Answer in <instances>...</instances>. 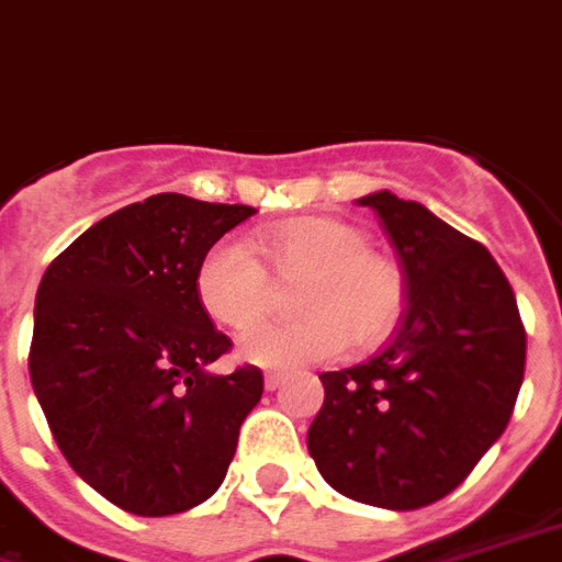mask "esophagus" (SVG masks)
<instances>
[{"instance_id":"34e87169","label":"esophagus","mask_w":562,"mask_h":562,"mask_svg":"<svg viewBox=\"0 0 562 562\" xmlns=\"http://www.w3.org/2000/svg\"><path fill=\"white\" fill-rule=\"evenodd\" d=\"M281 383H284V374H281V371H269V374L263 376L266 392H276V389L281 386Z\"/></svg>"}]
</instances>
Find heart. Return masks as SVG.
Listing matches in <instances>:
<instances>
[{"mask_svg":"<svg viewBox=\"0 0 562 562\" xmlns=\"http://www.w3.org/2000/svg\"><path fill=\"white\" fill-rule=\"evenodd\" d=\"M254 248L279 280L303 278V317L255 327L268 307L271 282L245 241H215L196 263L194 293L209 321L224 329L254 330L239 338V356L260 368L326 362L356 341L374 347L404 311V272L386 254L368 248L366 231L341 218L305 215L254 233Z\"/></svg>","mask_w":562,"mask_h":562,"instance_id":"1","label":"heart"}]
</instances>
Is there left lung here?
<instances>
[{"label": "left lung", "instance_id": "obj_1", "mask_svg": "<svg viewBox=\"0 0 562 562\" xmlns=\"http://www.w3.org/2000/svg\"><path fill=\"white\" fill-rule=\"evenodd\" d=\"M359 206L398 254L407 308L380 353L321 374L308 452L338 494L407 512L458 488L506 431L527 331L485 245L389 191Z\"/></svg>", "mask_w": 562, "mask_h": 562}]
</instances>
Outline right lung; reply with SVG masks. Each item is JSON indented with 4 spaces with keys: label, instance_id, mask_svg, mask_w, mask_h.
I'll return each instance as SVG.
<instances>
[{
    "label": "right lung",
    "instance_id": "right-lung-1",
    "mask_svg": "<svg viewBox=\"0 0 562 562\" xmlns=\"http://www.w3.org/2000/svg\"><path fill=\"white\" fill-rule=\"evenodd\" d=\"M251 206L155 194L119 209L41 278L29 376L74 473L161 518L209 499L263 395L260 368L209 374L233 341L194 293L196 263Z\"/></svg>",
    "mask_w": 562,
    "mask_h": 562
}]
</instances>
